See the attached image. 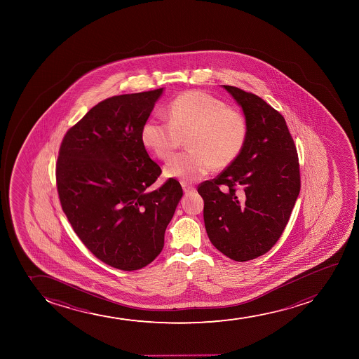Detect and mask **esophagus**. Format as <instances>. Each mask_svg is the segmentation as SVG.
Masks as SVG:
<instances>
[{
    "label": "esophagus",
    "mask_w": 359,
    "mask_h": 359,
    "mask_svg": "<svg viewBox=\"0 0 359 359\" xmlns=\"http://www.w3.org/2000/svg\"><path fill=\"white\" fill-rule=\"evenodd\" d=\"M182 188H183V191H184L186 194H189V193L195 191L194 187L189 186V184H187V183H182Z\"/></svg>",
    "instance_id": "1"
}]
</instances>
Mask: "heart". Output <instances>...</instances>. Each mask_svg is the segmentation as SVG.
Returning <instances> with one entry per match:
<instances>
[{"mask_svg":"<svg viewBox=\"0 0 359 359\" xmlns=\"http://www.w3.org/2000/svg\"><path fill=\"white\" fill-rule=\"evenodd\" d=\"M169 121L149 117L141 142L161 161H169L188 137L189 152L165 165L164 175L183 183L198 181L213 168L224 169L237 159L247 140V121L241 112L202 91H188L168 107Z\"/></svg>","mask_w":359,"mask_h":359,"instance_id":"obj_1","label":"heart"}]
</instances>
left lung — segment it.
Segmentation results:
<instances>
[{"mask_svg":"<svg viewBox=\"0 0 359 359\" xmlns=\"http://www.w3.org/2000/svg\"><path fill=\"white\" fill-rule=\"evenodd\" d=\"M222 87L242 107L247 140L237 159L198 191L210 242L231 260L243 262L266 254L283 233L301 190L299 164L279 112L256 95Z\"/></svg>","mask_w":359,"mask_h":359,"instance_id":"obj_1","label":"left lung"}]
</instances>
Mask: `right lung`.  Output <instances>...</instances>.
I'll return each instance as SVG.
<instances>
[{
    "label": "right lung",
    "mask_w": 359,
    "mask_h": 359,
    "mask_svg": "<svg viewBox=\"0 0 359 359\" xmlns=\"http://www.w3.org/2000/svg\"><path fill=\"white\" fill-rule=\"evenodd\" d=\"M164 92L115 95L92 107L67 132L58 153L56 182L62 210L87 249L122 271L151 264L183 196L161 173L141 142V128Z\"/></svg>",
    "instance_id": "add662e5"
}]
</instances>
